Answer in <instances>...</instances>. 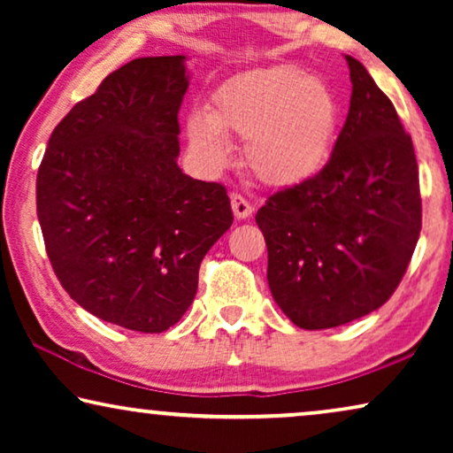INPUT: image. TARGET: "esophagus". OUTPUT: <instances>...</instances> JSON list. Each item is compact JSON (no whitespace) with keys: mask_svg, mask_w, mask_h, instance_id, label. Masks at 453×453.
I'll use <instances>...</instances> for the list:
<instances>
[{"mask_svg":"<svg viewBox=\"0 0 453 453\" xmlns=\"http://www.w3.org/2000/svg\"><path fill=\"white\" fill-rule=\"evenodd\" d=\"M231 206H233L234 216H237L239 220L250 219L251 212H253V206L241 194H231Z\"/></svg>","mask_w":453,"mask_h":453,"instance_id":"1","label":"esophagus"}]
</instances>
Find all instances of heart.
I'll return each mask as SVG.
<instances>
[{
	"label": "heart",
	"mask_w": 453,
	"mask_h": 453,
	"mask_svg": "<svg viewBox=\"0 0 453 453\" xmlns=\"http://www.w3.org/2000/svg\"><path fill=\"white\" fill-rule=\"evenodd\" d=\"M340 103L324 80L295 65L239 76L214 95L210 113L188 119L191 150L210 171L231 160V142H245V160L259 181L287 188L311 179L330 158Z\"/></svg>",
	"instance_id": "b5f03b06"
}]
</instances>
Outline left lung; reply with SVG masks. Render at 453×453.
Returning a JSON list of instances; mask_svg holds the SVG:
<instances>
[{
  "mask_svg": "<svg viewBox=\"0 0 453 453\" xmlns=\"http://www.w3.org/2000/svg\"><path fill=\"white\" fill-rule=\"evenodd\" d=\"M346 61L350 109L330 160L256 214L272 296L303 330L380 309L406 274L423 220L411 135L361 61Z\"/></svg>",
  "mask_w": 453,
  "mask_h": 453,
  "instance_id": "obj_1",
  "label": "left lung"
}]
</instances>
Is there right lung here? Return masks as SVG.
Masks as SVG:
<instances>
[{"label":"right lung","mask_w":453,"mask_h":453,"mask_svg":"<svg viewBox=\"0 0 453 453\" xmlns=\"http://www.w3.org/2000/svg\"><path fill=\"white\" fill-rule=\"evenodd\" d=\"M183 61L140 58L109 73L58 123L36 173V216L61 287L134 332L183 318L203 256L233 225L225 185L177 165Z\"/></svg>","instance_id":"obj_1"}]
</instances>
